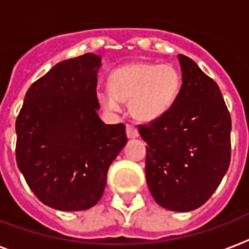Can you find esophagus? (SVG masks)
I'll use <instances>...</instances> for the list:
<instances>
[{
  "label": "esophagus",
  "instance_id": "esophagus-1",
  "mask_svg": "<svg viewBox=\"0 0 249 249\" xmlns=\"http://www.w3.org/2000/svg\"><path fill=\"white\" fill-rule=\"evenodd\" d=\"M126 136L128 138H137L138 137V130H137L136 126L133 125H126Z\"/></svg>",
  "mask_w": 249,
  "mask_h": 249
}]
</instances>
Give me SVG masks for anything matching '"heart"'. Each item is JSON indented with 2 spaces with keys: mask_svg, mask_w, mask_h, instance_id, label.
Instances as JSON below:
<instances>
[{
  "mask_svg": "<svg viewBox=\"0 0 249 249\" xmlns=\"http://www.w3.org/2000/svg\"><path fill=\"white\" fill-rule=\"evenodd\" d=\"M181 84V75L172 64H126L111 72L109 89L98 90L97 101L107 112H119L123 101H128L136 119L154 121L169 111Z\"/></svg>",
  "mask_w": 249,
  "mask_h": 249,
  "instance_id": "b5f03b06",
  "label": "heart"
}]
</instances>
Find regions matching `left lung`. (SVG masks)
Returning a JSON list of instances; mask_svg holds the SVG:
<instances>
[{
	"label": "left lung",
	"mask_w": 249,
	"mask_h": 249,
	"mask_svg": "<svg viewBox=\"0 0 249 249\" xmlns=\"http://www.w3.org/2000/svg\"><path fill=\"white\" fill-rule=\"evenodd\" d=\"M182 86L169 111L138 130L146 146V181L160 207L199 208L230 164L231 117L220 88L189 56L178 55Z\"/></svg>",
	"instance_id": "left-lung-1"
}]
</instances>
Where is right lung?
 <instances>
[{
	"mask_svg": "<svg viewBox=\"0 0 249 249\" xmlns=\"http://www.w3.org/2000/svg\"><path fill=\"white\" fill-rule=\"evenodd\" d=\"M101 56L63 60L33 83L17 117V164L29 189L58 211H84L105 191L107 170L128 140L124 124L97 109Z\"/></svg>",
	"mask_w": 249,
	"mask_h": 249,
	"instance_id": "right-lung-1",
	"label": "right lung"
}]
</instances>
